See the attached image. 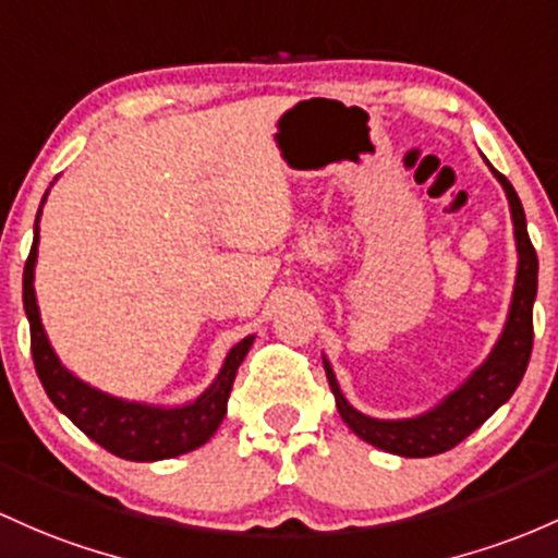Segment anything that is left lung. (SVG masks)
Here are the masks:
<instances>
[{
    "instance_id": "1",
    "label": "left lung",
    "mask_w": 558,
    "mask_h": 558,
    "mask_svg": "<svg viewBox=\"0 0 558 558\" xmlns=\"http://www.w3.org/2000/svg\"><path fill=\"white\" fill-rule=\"evenodd\" d=\"M487 167L506 193L513 222V243H517V278H513L511 304H508L504 330L487 357L450 395H445L437 405L424 413L410 415V418H373L349 405L328 357L323 354V368H326L330 391H333L336 408L344 424L360 439L391 456L428 458L456 448L461 439L485 424L495 410L506 405L527 371L532 352V304L537 296V256L530 243L527 217H524L517 190L498 169H493V163L487 161Z\"/></svg>"
}]
</instances>
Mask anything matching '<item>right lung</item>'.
I'll return each instance as SVG.
<instances>
[{
  "instance_id": "right-lung-1",
  "label": "right lung",
  "mask_w": 558,
  "mask_h": 558,
  "mask_svg": "<svg viewBox=\"0 0 558 558\" xmlns=\"http://www.w3.org/2000/svg\"><path fill=\"white\" fill-rule=\"evenodd\" d=\"M47 195L50 190L41 198V206L47 204ZM41 206L34 222V246H31L26 269H23V310L31 323V354H34L36 373H39V381L52 405L69 415L73 426L82 428L89 439L126 461H163V458L185 456V452L209 442L228 415L232 381H235V373L256 336L248 333L246 339L232 344L209 387L180 405L126 400V397L108 395V391L82 381L76 373L65 368L63 360L52 349L50 336L41 326L39 304H36L34 275L36 256H39Z\"/></svg>"
}]
</instances>
